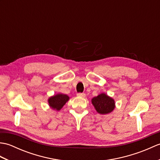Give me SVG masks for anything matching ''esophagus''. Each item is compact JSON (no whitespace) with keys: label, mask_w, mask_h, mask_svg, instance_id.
<instances>
[{"label":"esophagus","mask_w":160,"mask_h":160,"mask_svg":"<svg viewBox=\"0 0 160 160\" xmlns=\"http://www.w3.org/2000/svg\"><path fill=\"white\" fill-rule=\"evenodd\" d=\"M77 96H79V97L84 98V97L86 96V95H85V93H78L77 94Z\"/></svg>","instance_id":"esophagus-1"}]
</instances>
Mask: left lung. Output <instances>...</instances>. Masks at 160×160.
Masks as SVG:
<instances>
[{
  "label": "left lung",
  "mask_w": 160,
  "mask_h": 160,
  "mask_svg": "<svg viewBox=\"0 0 160 160\" xmlns=\"http://www.w3.org/2000/svg\"><path fill=\"white\" fill-rule=\"evenodd\" d=\"M91 102L96 111L100 114L109 113L115 108L113 99L105 93H101L97 97L93 98Z\"/></svg>",
  "instance_id": "1"
}]
</instances>
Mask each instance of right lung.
Returning a JSON list of instances; mask_svg holds the SVG:
<instances>
[{
	"instance_id": "right-lung-1",
	"label": "right lung",
	"mask_w": 160,
	"mask_h": 160,
	"mask_svg": "<svg viewBox=\"0 0 160 160\" xmlns=\"http://www.w3.org/2000/svg\"><path fill=\"white\" fill-rule=\"evenodd\" d=\"M69 98L67 95L59 93L57 94L56 96H53L51 97L48 102L49 106L52 107L53 109L60 110L62 108L67 102L69 100Z\"/></svg>"
}]
</instances>
